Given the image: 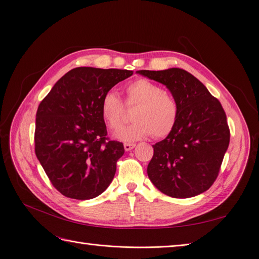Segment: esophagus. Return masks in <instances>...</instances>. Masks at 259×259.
<instances>
[{
  "label": "esophagus",
  "mask_w": 259,
  "mask_h": 259,
  "mask_svg": "<svg viewBox=\"0 0 259 259\" xmlns=\"http://www.w3.org/2000/svg\"><path fill=\"white\" fill-rule=\"evenodd\" d=\"M135 144H128V143H125L124 144V149H125V151H131L132 149H134L135 148Z\"/></svg>",
  "instance_id": "esophagus-1"
}]
</instances>
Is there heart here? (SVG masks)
I'll return each instance as SVG.
<instances>
[{"label": "heart", "mask_w": 259, "mask_h": 259, "mask_svg": "<svg viewBox=\"0 0 259 259\" xmlns=\"http://www.w3.org/2000/svg\"><path fill=\"white\" fill-rule=\"evenodd\" d=\"M125 93L126 106H137L133 112L135 122L117 131L116 138L134 142L151 134L155 138L170 134L177 123L179 109L176 99L169 93L146 79L131 82L125 88ZM100 112L109 128L116 130L121 126L125 119V106L115 92L108 91L104 94Z\"/></svg>", "instance_id": "obj_1"}]
</instances>
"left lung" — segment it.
<instances>
[{
	"instance_id": "1",
	"label": "left lung",
	"mask_w": 259,
	"mask_h": 259,
	"mask_svg": "<svg viewBox=\"0 0 259 259\" xmlns=\"http://www.w3.org/2000/svg\"><path fill=\"white\" fill-rule=\"evenodd\" d=\"M137 73L165 85L179 109L174 130L152 146L153 156L147 168L149 178L171 198H191L208 190L230 142L222 104L186 70H139Z\"/></svg>"
}]
</instances>
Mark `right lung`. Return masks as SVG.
<instances>
[{
	"instance_id": "right-lung-1",
	"label": "right lung",
	"mask_w": 259,
	"mask_h": 259,
	"mask_svg": "<svg viewBox=\"0 0 259 259\" xmlns=\"http://www.w3.org/2000/svg\"><path fill=\"white\" fill-rule=\"evenodd\" d=\"M130 70H70L38 105L34 150L52 185L67 198L90 200L111 184L123 144L107 137L100 112L104 94Z\"/></svg>"
}]
</instances>
